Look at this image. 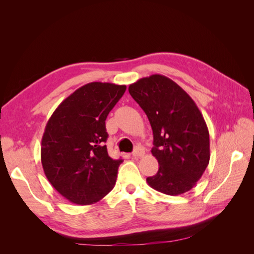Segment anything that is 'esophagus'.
<instances>
[{"label": "esophagus", "instance_id": "obj_1", "mask_svg": "<svg viewBox=\"0 0 254 254\" xmlns=\"http://www.w3.org/2000/svg\"><path fill=\"white\" fill-rule=\"evenodd\" d=\"M144 155H145V150H144L142 146H136V147L133 150V152H132V156L136 157V158H141Z\"/></svg>", "mask_w": 254, "mask_h": 254}]
</instances>
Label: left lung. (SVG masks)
<instances>
[{
	"label": "left lung",
	"instance_id": "obj_1",
	"mask_svg": "<svg viewBox=\"0 0 254 254\" xmlns=\"http://www.w3.org/2000/svg\"><path fill=\"white\" fill-rule=\"evenodd\" d=\"M130 95L147 115L153 133L158 173L148 186L177 196L195 187L210 161V135L191 97L166 76L153 74L131 83Z\"/></svg>",
	"mask_w": 254,
	"mask_h": 254
}]
</instances>
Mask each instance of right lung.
<instances>
[{
    "label": "right lung",
    "instance_id": "obj_1",
    "mask_svg": "<svg viewBox=\"0 0 254 254\" xmlns=\"http://www.w3.org/2000/svg\"><path fill=\"white\" fill-rule=\"evenodd\" d=\"M126 86L90 82L66 97L50 118L41 141L45 176L68 201L87 205L114 188L122 159L109 157L105 121Z\"/></svg>",
    "mask_w": 254,
    "mask_h": 254
}]
</instances>
